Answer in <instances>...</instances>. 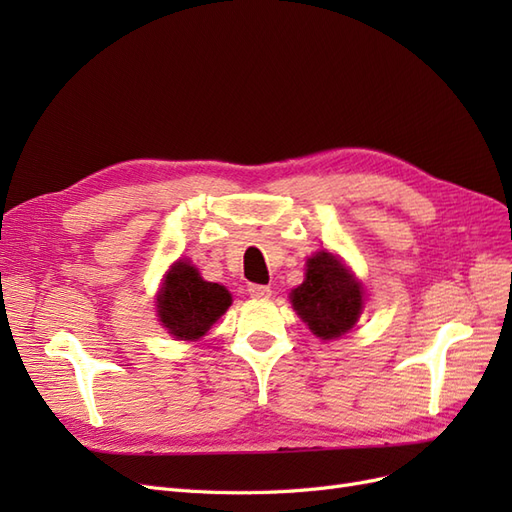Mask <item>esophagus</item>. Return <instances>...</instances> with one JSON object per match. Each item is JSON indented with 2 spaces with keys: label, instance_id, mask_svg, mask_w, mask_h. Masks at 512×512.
<instances>
[{
  "label": "esophagus",
  "instance_id": "esophagus-1",
  "mask_svg": "<svg viewBox=\"0 0 512 512\" xmlns=\"http://www.w3.org/2000/svg\"><path fill=\"white\" fill-rule=\"evenodd\" d=\"M247 292L254 299H269L271 297V288L269 286H260V284H250L247 286Z\"/></svg>",
  "mask_w": 512,
  "mask_h": 512
}]
</instances>
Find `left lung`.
<instances>
[{
    "instance_id": "8db88e82",
    "label": "left lung",
    "mask_w": 512,
    "mask_h": 512,
    "mask_svg": "<svg viewBox=\"0 0 512 512\" xmlns=\"http://www.w3.org/2000/svg\"><path fill=\"white\" fill-rule=\"evenodd\" d=\"M363 286L342 258L322 250L307 258L305 280L290 292L294 312L320 339L346 335L363 312Z\"/></svg>"
}]
</instances>
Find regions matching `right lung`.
<instances>
[{"label": "right lung", "mask_w": 512, "mask_h": 512, "mask_svg": "<svg viewBox=\"0 0 512 512\" xmlns=\"http://www.w3.org/2000/svg\"><path fill=\"white\" fill-rule=\"evenodd\" d=\"M230 303V292L220 284L205 282L188 260H177L168 269L156 299L162 327L183 342L203 337Z\"/></svg>", "instance_id": "right-lung-1"}]
</instances>
